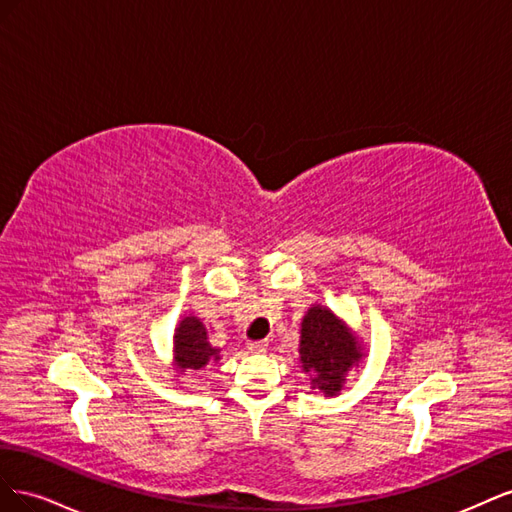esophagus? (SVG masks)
Wrapping results in <instances>:
<instances>
[{
    "mask_svg": "<svg viewBox=\"0 0 512 512\" xmlns=\"http://www.w3.org/2000/svg\"><path fill=\"white\" fill-rule=\"evenodd\" d=\"M247 350H250L252 354H265L269 350V344L267 342H252V344H247Z\"/></svg>",
    "mask_w": 512,
    "mask_h": 512,
    "instance_id": "34e87169",
    "label": "esophagus"
}]
</instances>
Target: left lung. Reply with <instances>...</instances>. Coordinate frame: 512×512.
Listing matches in <instances>:
<instances>
[{"label":"left lung","mask_w":512,"mask_h":512,"mask_svg":"<svg viewBox=\"0 0 512 512\" xmlns=\"http://www.w3.org/2000/svg\"><path fill=\"white\" fill-rule=\"evenodd\" d=\"M365 359L363 337L348 327L327 305L314 303L301 320L299 365L309 376L312 389L324 397L344 391L350 371Z\"/></svg>","instance_id":"1"}]
</instances>
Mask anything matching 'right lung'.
I'll list each match as a JSON object with an SVG mask.
<instances>
[{
    "label": "right lung",
    "instance_id": "1",
    "mask_svg": "<svg viewBox=\"0 0 512 512\" xmlns=\"http://www.w3.org/2000/svg\"><path fill=\"white\" fill-rule=\"evenodd\" d=\"M222 359V350L211 346L207 327L198 316L183 314L173 333V369L175 378L185 371L205 369L209 363H218Z\"/></svg>",
    "mask_w": 512,
    "mask_h": 512
}]
</instances>
